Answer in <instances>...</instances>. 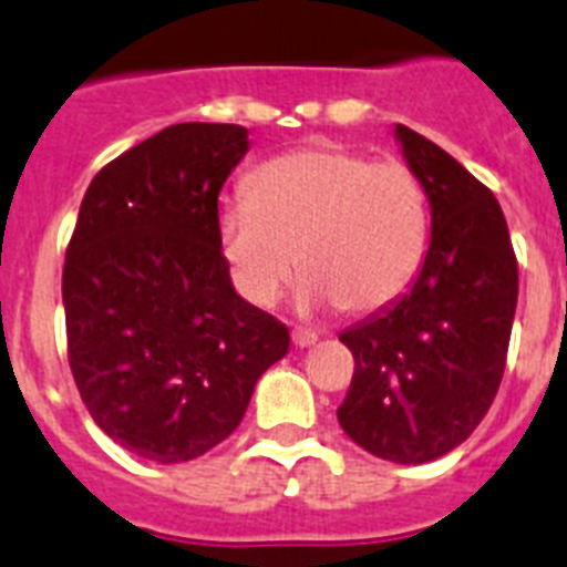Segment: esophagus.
<instances>
[{"instance_id":"esophagus-1","label":"esophagus","mask_w":567,"mask_h":567,"mask_svg":"<svg viewBox=\"0 0 567 567\" xmlns=\"http://www.w3.org/2000/svg\"><path fill=\"white\" fill-rule=\"evenodd\" d=\"M293 338V347H299V349H306V347H311V343H317V334L315 331H302V329H297L291 334Z\"/></svg>"}]
</instances>
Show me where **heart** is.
I'll use <instances>...</instances> for the list:
<instances>
[{"mask_svg":"<svg viewBox=\"0 0 567 567\" xmlns=\"http://www.w3.org/2000/svg\"><path fill=\"white\" fill-rule=\"evenodd\" d=\"M229 279L250 306L270 308L299 270L302 311L393 306L427 252V192L411 165L317 145L276 156L250 177V195L215 215Z\"/></svg>","mask_w":567,"mask_h":567,"instance_id":"1","label":"heart"}]
</instances>
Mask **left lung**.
<instances>
[{"label":"left lung","mask_w":567,"mask_h":567,"mask_svg":"<svg viewBox=\"0 0 567 567\" xmlns=\"http://www.w3.org/2000/svg\"><path fill=\"white\" fill-rule=\"evenodd\" d=\"M393 136L427 192L431 241L408 293L340 331L355 379L338 422L363 451L419 466L466 443L498 393L518 261L489 188L411 127Z\"/></svg>","instance_id":"obj_1"}]
</instances>
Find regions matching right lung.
<instances>
[{
    "label": "right lung",
    "instance_id": "obj_1",
    "mask_svg": "<svg viewBox=\"0 0 567 567\" xmlns=\"http://www.w3.org/2000/svg\"><path fill=\"white\" fill-rule=\"evenodd\" d=\"M250 151L241 124L183 122L104 165L63 268L69 367L95 425L136 457L224 443L291 334L238 297L215 215Z\"/></svg>",
    "mask_w": 567,
    "mask_h": 567
}]
</instances>
